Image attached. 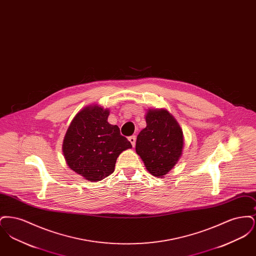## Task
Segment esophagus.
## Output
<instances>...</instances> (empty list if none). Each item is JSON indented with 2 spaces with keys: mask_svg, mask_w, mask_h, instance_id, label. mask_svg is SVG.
<instances>
[{
  "mask_svg": "<svg viewBox=\"0 0 256 256\" xmlns=\"http://www.w3.org/2000/svg\"><path fill=\"white\" fill-rule=\"evenodd\" d=\"M128 140H130V142L132 143V146H135V142H136V136H135V135H132V136H130V137L128 138Z\"/></svg>",
  "mask_w": 256,
  "mask_h": 256,
  "instance_id": "obj_1",
  "label": "esophagus"
}]
</instances>
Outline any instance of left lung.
<instances>
[{
  "instance_id": "8db88e82",
  "label": "left lung",
  "mask_w": 256,
  "mask_h": 256,
  "mask_svg": "<svg viewBox=\"0 0 256 256\" xmlns=\"http://www.w3.org/2000/svg\"><path fill=\"white\" fill-rule=\"evenodd\" d=\"M146 122L137 136L135 150L148 172L162 178L182 154V130L166 110H148Z\"/></svg>"
}]
</instances>
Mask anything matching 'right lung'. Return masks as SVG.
Here are the masks:
<instances>
[{
  "label": "right lung",
  "mask_w": 256,
  "mask_h": 256,
  "mask_svg": "<svg viewBox=\"0 0 256 256\" xmlns=\"http://www.w3.org/2000/svg\"><path fill=\"white\" fill-rule=\"evenodd\" d=\"M110 110L88 106L70 124L62 145L65 160L74 172L89 182H100L114 172L120 154L132 148L118 126L108 122Z\"/></svg>",
  "instance_id": "obj_1"
}]
</instances>
